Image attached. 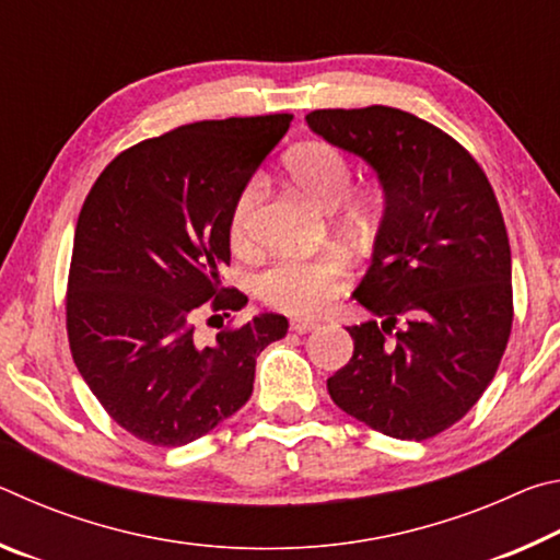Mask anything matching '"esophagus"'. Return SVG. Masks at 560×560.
<instances>
[{
	"mask_svg": "<svg viewBox=\"0 0 560 560\" xmlns=\"http://www.w3.org/2000/svg\"><path fill=\"white\" fill-rule=\"evenodd\" d=\"M318 328L316 320L311 318H291V330L293 334H311V330Z\"/></svg>",
	"mask_w": 560,
	"mask_h": 560,
	"instance_id": "esophagus-1",
	"label": "esophagus"
}]
</instances>
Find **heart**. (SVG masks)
<instances>
[{"label":"heart","instance_id":"1","mask_svg":"<svg viewBox=\"0 0 560 560\" xmlns=\"http://www.w3.org/2000/svg\"><path fill=\"white\" fill-rule=\"evenodd\" d=\"M291 183L320 207H334L338 222L350 232L371 230L383 212V197L375 187H350L353 165L348 155L326 140L296 145L283 158ZM264 195V177L254 175L234 195L226 234L234 249L254 244V220ZM350 283L348 264L338 254L316 257H281L259 277V296L273 308L293 316H318Z\"/></svg>","mask_w":560,"mask_h":560}]
</instances>
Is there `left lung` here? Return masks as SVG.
<instances>
[{
	"instance_id": "left-lung-1",
	"label": "left lung",
	"mask_w": 560,
	"mask_h": 560,
	"mask_svg": "<svg viewBox=\"0 0 560 560\" xmlns=\"http://www.w3.org/2000/svg\"><path fill=\"white\" fill-rule=\"evenodd\" d=\"M311 130L375 167L385 214L348 326L353 358L328 377L340 410L395 440H430L467 415L514 324L511 249L485 170L447 132L387 106L311 110Z\"/></svg>"
}]
</instances>
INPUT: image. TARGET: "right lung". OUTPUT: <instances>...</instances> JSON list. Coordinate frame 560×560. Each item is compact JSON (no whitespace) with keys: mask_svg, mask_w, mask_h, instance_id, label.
Segmentation results:
<instances>
[{"mask_svg":"<svg viewBox=\"0 0 560 560\" xmlns=\"http://www.w3.org/2000/svg\"><path fill=\"white\" fill-rule=\"evenodd\" d=\"M291 118L200 120L148 138L110 160L81 207L66 334L91 393L132 438L200 440L249 400L257 355L287 336V318L261 314L202 343L197 320L246 303L222 283L226 217Z\"/></svg>","mask_w":560,"mask_h":560,"instance_id":"obj_1","label":"right lung"}]
</instances>
